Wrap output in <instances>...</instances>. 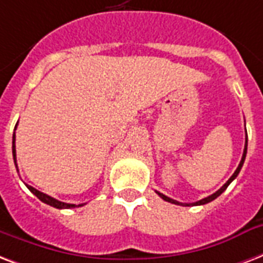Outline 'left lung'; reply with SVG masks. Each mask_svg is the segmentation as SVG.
<instances>
[{"mask_svg":"<svg viewBox=\"0 0 263 263\" xmlns=\"http://www.w3.org/2000/svg\"><path fill=\"white\" fill-rule=\"evenodd\" d=\"M246 155H247V137H246V145H244V152H243V156H241V160H240V163H239V167L236 168V172L233 173V176H232L231 178H229V180L227 181V184L223 185L222 188H219L218 191H217V192H215V193H213V195H210V196L204 197V199H201V200H199V201H195V203H180V201L174 200V199H170V197H167V196H166V195H163V193L158 192V191H156V193H158V195H159V196L162 197V199H163V200L168 201V203H173V204H180V205H201V204H207V203H210V201H213V200H214V199H217V197H218L219 195H221V193H222L223 191H225V189L228 188V186H229V184H231L232 181L235 180L236 177L239 176L240 170H241V167H243V163H244V160H246Z\"/></svg>","mask_w":263,"mask_h":263,"instance_id":"8db88e82","label":"left lung"}]
</instances>
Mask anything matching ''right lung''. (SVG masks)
<instances>
[{"label": "right lung", "mask_w": 263, "mask_h": 263, "mask_svg": "<svg viewBox=\"0 0 263 263\" xmlns=\"http://www.w3.org/2000/svg\"><path fill=\"white\" fill-rule=\"evenodd\" d=\"M16 126H17V123H16ZM16 126H15V130H16ZM15 140H16V136H15V132H13V137H12V154H13V160H15V164H16V145H15ZM16 167H17V164H16ZM30 191H31L34 195H35L38 199H40L41 201H44V203H46V204L52 205V207H56V209H75V207H81V205L83 204H70V203H64V201H60L58 200V199H54V197L49 196V195H46V193H42L40 192L38 189L32 188V186H30V185H26Z\"/></svg>", "instance_id": "right-lung-1"}]
</instances>
